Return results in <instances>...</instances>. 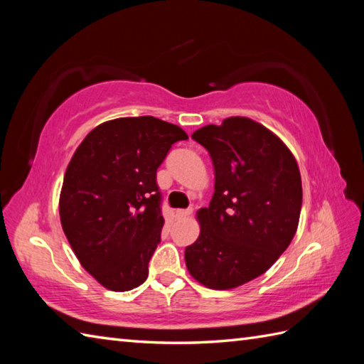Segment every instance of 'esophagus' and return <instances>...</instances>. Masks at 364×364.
I'll list each match as a JSON object with an SVG mask.
<instances>
[{
	"mask_svg": "<svg viewBox=\"0 0 364 364\" xmlns=\"http://www.w3.org/2000/svg\"><path fill=\"white\" fill-rule=\"evenodd\" d=\"M191 213H192V208H188V210H176L175 215L178 219H184V218H188Z\"/></svg>",
	"mask_w": 364,
	"mask_h": 364,
	"instance_id": "1",
	"label": "esophagus"
}]
</instances>
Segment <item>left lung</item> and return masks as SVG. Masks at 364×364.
Wrapping results in <instances>:
<instances>
[{
    "label": "left lung",
    "mask_w": 364,
    "mask_h": 364,
    "mask_svg": "<svg viewBox=\"0 0 364 364\" xmlns=\"http://www.w3.org/2000/svg\"><path fill=\"white\" fill-rule=\"evenodd\" d=\"M192 139L210 153L215 181L184 259L197 282L231 289L264 274L288 249L300 218V172L288 146L250 119H225Z\"/></svg>",
    "instance_id": "1"
}]
</instances>
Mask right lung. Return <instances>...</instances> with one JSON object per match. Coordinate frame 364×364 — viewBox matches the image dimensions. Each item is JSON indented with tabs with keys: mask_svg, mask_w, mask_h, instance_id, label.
Segmentation results:
<instances>
[{
	"mask_svg": "<svg viewBox=\"0 0 364 364\" xmlns=\"http://www.w3.org/2000/svg\"><path fill=\"white\" fill-rule=\"evenodd\" d=\"M186 139L180 127L144 115L102 123L76 149L60 191V223L105 288L129 291L149 277L164 225L156 170Z\"/></svg>",
	"mask_w": 364,
	"mask_h": 364,
	"instance_id": "obj_1",
	"label": "right lung"
}]
</instances>
